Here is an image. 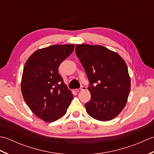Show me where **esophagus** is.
<instances>
[{"label":"esophagus","instance_id":"obj_1","mask_svg":"<svg viewBox=\"0 0 154 154\" xmlns=\"http://www.w3.org/2000/svg\"><path fill=\"white\" fill-rule=\"evenodd\" d=\"M87 89V87H83V86H82V87H81L80 88H79V89H78V90H77V91H79V90H81V91H82V90H86Z\"/></svg>","mask_w":154,"mask_h":154}]
</instances>
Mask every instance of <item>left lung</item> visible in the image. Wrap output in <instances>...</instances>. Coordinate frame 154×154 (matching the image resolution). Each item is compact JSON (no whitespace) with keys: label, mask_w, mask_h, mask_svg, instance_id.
Wrapping results in <instances>:
<instances>
[{"label":"left lung","mask_w":154,"mask_h":154,"mask_svg":"<svg viewBox=\"0 0 154 154\" xmlns=\"http://www.w3.org/2000/svg\"><path fill=\"white\" fill-rule=\"evenodd\" d=\"M75 52L89 82L91 98L85 104L87 112L100 121L114 119L125 106L130 91L125 61L99 45H77Z\"/></svg>","instance_id":"8db88e82"}]
</instances>
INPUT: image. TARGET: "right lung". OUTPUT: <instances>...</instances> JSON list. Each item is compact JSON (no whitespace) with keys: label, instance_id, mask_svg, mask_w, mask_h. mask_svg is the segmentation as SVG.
I'll use <instances>...</instances> for the list:
<instances>
[{"label":"right lung","instance_id":"add662e5","mask_svg":"<svg viewBox=\"0 0 154 154\" xmlns=\"http://www.w3.org/2000/svg\"><path fill=\"white\" fill-rule=\"evenodd\" d=\"M74 47V44L53 45L41 49L24 65L21 83L23 97L32 112L45 122H54L64 116L73 98L58 68Z\"/></svg>","mask_w":154,"mask_h":154}]
</instances>
